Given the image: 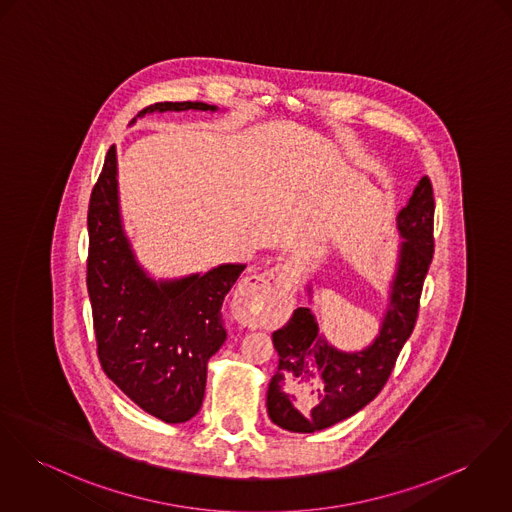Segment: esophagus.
<instances>
[{
	"instance_id": "1",
	"label": "esophagus",
	"mask_w": 512,
	"mask_h": 512,
	"mask_svg": "<svg viewBox=\"0 0 512 512\" xmlns=\"http://www.w3.org/2000/svg\"><path fill=\"white\" fill-rule=\"evenodd\" d=\"M290 292V278L288 271L282 265L261 273L249 276L237 290L236 298L245 308H269L276 298L286 296Z\"/></svg>"
}]
</instances>
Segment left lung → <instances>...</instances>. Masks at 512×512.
<instances>
[{
    "mask_svg": "<svg viewBox=\"0 0 512 512\" xmlns=\"http://www.w3.org/2000/svg\"><path fill=\"white\" fill-rule=\"evenodd\" d=\"M434 197L421 177L397 214L399 243L388 308L376 339L362 351H341L319 331L310 308H298L273 333L278 368L267 392L271 421L290 433L333 427L366 407L386 386L397 354L411 337L425 276L433 261ZM312 286L308 298L312 302Z\"/></svg>",
    "mask_w": 512,
    "mask_h": 512,
    "instance_id": "left-lung-1",
    "label": "left lung"
}]
</instances>
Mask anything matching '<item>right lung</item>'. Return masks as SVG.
I'll return each instance as SVG.
<instances>
[{
	"label": "right lung",
	"instance_id": "obj_1",
	"mask_svg": "<svg viewBox=\"0 0 512 512\" xmlns=\"http://www.w3.org/2000/svg\"><path fill=\"white\" fill-rule=\"evenodd\" d=\"M218 111L200 101L156 103L138 113ZM130 120V124L136 122ZM117 150L111 146L93 187L87 230V292L105 374L146 413L187 423L200 411L206 366L226 341L222 304L245 265L156 280L138 263L118 202Z\"/></svg>",
	"mask_w": 512,
	"mask_h": 512
}]
</instances>
